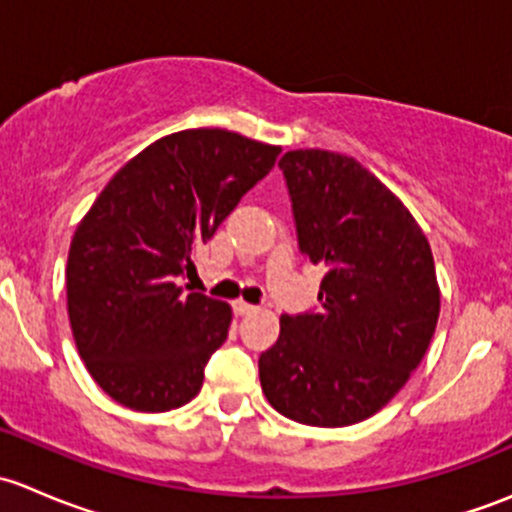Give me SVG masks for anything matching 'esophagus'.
I'll return each instance as SVG.
<instances>
[{
	"label": "esophagus",
	"mask_w": 512,
	"mask_h": 512,
	"mask_svg": "<svg viewBox=\"0 0 512 512\" xmlns=\"http://www.w3.org/2000/svg\"><path fill=\"white\" fill-rule=\"evenodd\" d=\"M232 309H235V314H240V317H245V314H252L255 312V304L250 302H242V299H237V302H232Z\"/></svg>",
	"instance_id": "1"
}]
</instances>
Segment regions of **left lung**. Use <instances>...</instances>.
Returning <instances> with one entry per match:
<instances>
[{
    "instance_id": "left-lung-1",
    "label": "left lung",
    "mask_w": 512,
    "mask_h": 512,
    "mask_svg": "<svg viewBox=\"0 0 512 512\" xmlns=\"http://www.w3.org/2000/svg\"><path fill=\"white\" fill-rule=\"evenodd\" d=\"M299 252L327 270L319 309L282 314L260 354L272 409L307 426H352L389 404L436 332L441 292L431 245L376 175L342 153L280 160Z\"/></svg>"
}]
</instances>
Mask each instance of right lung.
Here are the masks:
<instances>
[{
  "instance_id": "1",
  "label": "right lung",
  "mask_w": 512,
  "mask_h": 512,
  "mask_svg": "<svg viewBox=\"0 0 512 512\" xmlns=\"http://www.w3.org/2000/svg\"><path fill=\"white\" fill-rule=\"evenodd\" d=\"M280 151L223 128L170 133L128 160L84 215L66 265L69 322L113 401L160 414L198 396L232 309L180 277Z\"/></svg>"
}]
</instances>
